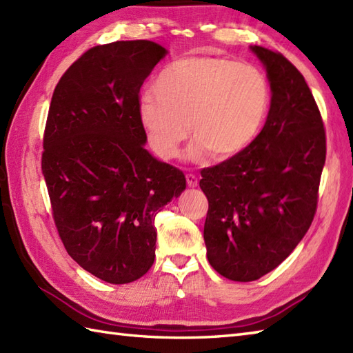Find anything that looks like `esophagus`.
<instances>
[{
  "label": "esophagus",
  "mask_w": 353,
  "mask_h": 353,
  "mask_svg": "<svg viewBox=\"0 0 353 353\" xmlns=\"http://www.w3.org/2000/svg\"><path fill=\"white\" fill-rule=\"evenodd\" d=\"M186 183H188L190 188H196L199 185V179L194 174H186Z\"/></svg>",
  "instance_id": "esophagus-1"
}]
</instances>
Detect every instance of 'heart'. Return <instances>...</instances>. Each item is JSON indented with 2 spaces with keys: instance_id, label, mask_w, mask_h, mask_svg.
<instances>
[{
  "instance_id": "1",
  "label": "heart",
  "mask_w": 353,
  "mask_h": 353,
  "mask_svg": "<svg viewBox=\"0 0 353 353\" xmlns=\"http://www.w3.org/2000/svg\"><path fill=\"white\" fill-rule=\"evenodd\" d=\"M152 95L141 101L139 123L148 144L163 161L174 159L191 134L188 159L211 153L228 161L244 153L262 130L272 91L256 66L232 59L192 56L157 74Z\"/></svg>"
}]
</instances>
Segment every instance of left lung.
I'll return each mask as SVG.
<instances>
[{"instance_id":"1","label":"left lung","mask_w":353,"mask_h":353,"mask_svg":"<svg viewBox=\"0 0 353 353\" xmlns=\"http://www.w3.org/2000/svg\"><path fill=\"white\" fill-rule=\"evenodd\" d=\"M250 51L272 91L265 124L244 153L201 170L200 181L209 264L236 282L270 273L302 241L326 159L323 121L302 74L281 52Z\"/></svg>"}]
</instances>
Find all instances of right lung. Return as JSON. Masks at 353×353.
I'll return each instance as SVG.
<instances>
[{
	"mask_svg": "<svg viewBox=\"0 0 353 353\" xmlns=\"http://www.w3.org/2000/svg\"><path fill=\"white\" fill-rule=\"evenodd\" d=\"M168 54L152 41L86 51L52 94L42 174L66 252L108 283L153 265L154 216L186 188L185 174L148 152L139 89Z\"/></svg>",
	"mask_w": 353,
	"mask_h": 353,
	"instance_id": "1",
	"label": "right lung"
}]
</instances>
